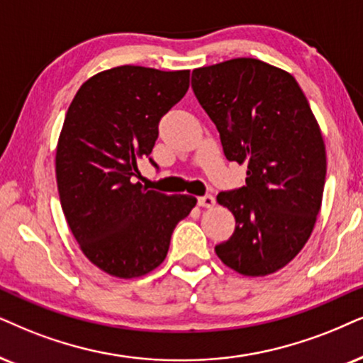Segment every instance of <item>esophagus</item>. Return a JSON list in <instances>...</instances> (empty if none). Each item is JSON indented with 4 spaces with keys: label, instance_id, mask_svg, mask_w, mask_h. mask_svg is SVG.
<instances>
[{
    "label": "esophagus",
    "instance_id": "1",
    "mask_svg": "<svg viewBox=\"0 0 363 363\" xmlns=\"http://www.w3.org/2000/svg\"><path fill=\"white\" fill-rule=\"evenodd\" d=\"M197 204H199L201 208H213V206L216 204V199L213 196L206 194V196L197 197Z\"/></svg>",
    "mask_w": 363,
    "mask_h": 363
}]
</instances>
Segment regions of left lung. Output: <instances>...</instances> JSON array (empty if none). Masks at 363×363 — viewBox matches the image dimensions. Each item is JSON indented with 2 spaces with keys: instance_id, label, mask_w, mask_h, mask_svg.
<instances>
[{
  "instance_id": "left-lung-1",
  "label": "left lung",
  "mask_w": 363,
  "mask_h": 363,
  "mask_svg": "<svg viewBox=\"0 0 363 363\" xmlns=\"http://www.w3.org/2000/svg\"><path fill=\"white\" fill-rule=\"evenodd\" d=\"M192 90L226 159L247 164L246 186L218 194L236 228L216 255L245 277L278 272L308 241L322 206L327 154L308 100L290 73L256 58L196 68Z\"/></svg>"
}]
</instances>
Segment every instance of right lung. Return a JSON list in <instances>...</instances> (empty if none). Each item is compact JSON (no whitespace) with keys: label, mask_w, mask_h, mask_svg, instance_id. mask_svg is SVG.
<instances>
[{"label":"right lung","mask_w":363,"mask_h":363,"mask_svg":"<svg viewBox=\"0 0 363 363\" xmlns=\"http://www.w3.org/2000/svg\"><path fill=\"white\" fill-rule=\"evenodd\" d=\"M189 70L123 65L85 82L72 100L57 145L60 203L80 250L117 278H137L166 259L174 228L196 197L132 182L150 159L159 122L186 95Z\"/></svg>","instance_id":"1"}]
</instances>
